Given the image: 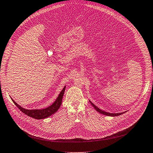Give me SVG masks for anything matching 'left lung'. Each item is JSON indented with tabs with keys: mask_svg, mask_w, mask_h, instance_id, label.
<instances>
[{
	"mask_svg": "<svg viewBox=\"0 0 153 153\" xmlns=\"http://www.w3.org/2000/svg\"><path fill=\"white\" fill-rule=\"evenodd\" d=\"M90 103L91 104V105H92L94 108H95V110H96L98 112L100 113L101 114H103L106 115V116H117L121 115V114H123V113H125V112H123V113H108V112H106V111H103V110H100V109H99L97 106L94 105L91 102V101H90ZM125 112H126V111H125Z\"/></svg>",
	"mask_w": 153,
	"mask_h": 153,
	"instance_id": "1",
	"label": "left lung"
}]
</instances>
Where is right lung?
<instances>
[{
	"label": "right lung",
	"instance_id": "1",
	"mask_svg": "<svg viewBox=\"0 0 153 153\" xmlns=\"http://www.w3.org/2000/svg\"><path fill=\"white\" fill-rule=\"evenodd\" d=\"M66 86H65L63 89L62 90V91L60 93L59 97H57L56 100H55V102L50 106L44 108V109H42V110H26V109L21 107L20 105H19L17 103H16V101L13 100L12 99V101L13 103L18 107L19 110L24 113V114H27V116H30V117H32L33 118L37 119V120H41V119H44L46 118L48 116H51L52 114H54L56 113L58 110H59V108L62 105V98L63 97V94L65 92V90Z\"/></svg>",
	"mask_w": 153,
	"mask_h": 153
}]
</instances>
